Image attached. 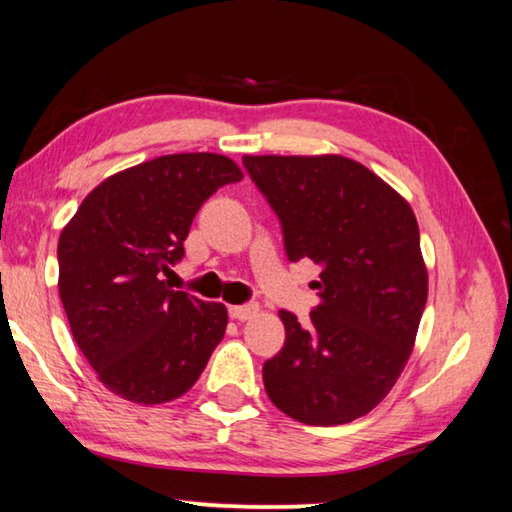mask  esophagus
I'll list each match as a JSON object with an SVG mask.
<instances>
[{
    "label": "esophagus",
    "instance_id": "esophagus-1",
    "mask_svg": "<svg viewBox=\"0 0 512 512\" xmlns=\"http://www.w3.org/2000/svg\"><path fill=\"white\" fill-rule=\"evenodd\" d=\"M227 312H230V316H232L234 321H248V319H253V316L259 312V307L255 303H246V305H234Z\"/></svg>",
    "mask_w": 512,
    "mask_h": 512
}]
</instances>
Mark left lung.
<instances>
[{"mask_svg": "<svg viewBox=\"0 0 512 512\" xmlns=\"http://www.w3.org/2000/svg\"><path fill=\"white\" fill-rule=\"evenodd\" d=\"M243 168L278 216L289 262L321 266L310 321L280 310L287 335L264 362L266 394L300 424H348L385 399L415 344L428 296L417 218L337 154H246Z\"/></svg>", "mask_w": 512, "mask_h": 512, "instance_id": "1", "label": "left lung"}]
</instances>
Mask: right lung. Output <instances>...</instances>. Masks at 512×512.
Returning a JSON list of instances; mask_svg holds the SVG:
<instances>
[{
    "label": "right lung",
    "instance_id": "obj_1",
    "mask_svg": "<svg viewBox=\"0 0 512 512\" xmlns=\"http://www.w3.org/2000/svg\"><path fill=\"white\" fill-rule=\"evenodd\" d=\"M241 177L223 154H166L104 180L63 227V310L113 394L143 405L173 401L207 367L225 335V305L173 291L164 275L184 257L202 202Z\"/></svg>",
    "mask_w": 512,
    "mask_h": 512
}]
</instances>
